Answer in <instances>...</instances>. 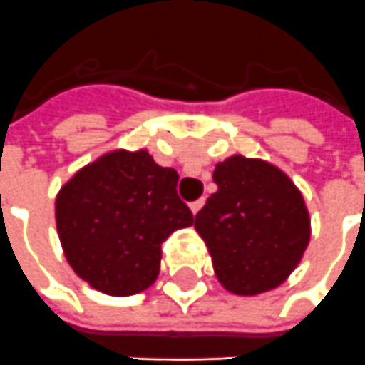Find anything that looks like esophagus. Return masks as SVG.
<instances>
[{
  "mask_svg": "<svg viewBox=\"0 0 365 365\" xmlns=\"http://www.w3.org/2000/svg\"><path fill=\"white\" fill-rule=\"evenodd\" d=\"M205 202H207V198H205V197L198 198V200H195V202L190 205V210H192V215H197L198 210H200V208L205 207Z\"/></svg>",
  "mask_w": 365,
  "mask_h": 365,
  "instance_id": "obj_1",
  "label": "esophagus"
}]
</instances>
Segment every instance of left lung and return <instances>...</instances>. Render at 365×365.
<instances>
[{
    "label": "left lung",
    "instance_id": "left-lung-1",
    "mask_svg": "<svg viewBox=\"0 0 365 365\" xmlns=\"http://www.w3.org/2000/svg\"><path fill=\"white\" fill-rule=\"evenodd\" d=\"M212 178L218 190L198 210L195 228L220 284L240 296L280 286L310 240L300 190L282 170L240 155L218 163Z\"/></svg>",
    "mask_w": 365,
    "mask_h": 365
}]
</instances>
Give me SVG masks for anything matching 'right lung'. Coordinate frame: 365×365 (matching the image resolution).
<instances>
[{
  "label": "right lung",
  "mask_w": 365,
  "mask_h": 365,
  "mask_svg": "<svg viewBox=\"0 0 365 365\" xmlns=\"http://www.w3.org/2000/svg\"><path fill=\"white\" fill-rule=\"evenodd\" d=\"M178 173L147 150H113L81 168L55 200L63 252L99 292L147 290L160 270V245L195 222L177 195Z\"/></svg>",
  "instance_id": "1"
}]
</instances>
